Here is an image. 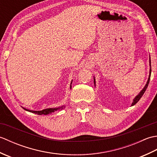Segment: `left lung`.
<instances>
[{
  "mask_svg": "<svg viewBox=\"0 0 157 157\" xmlns=\"http://www.w3.org/2000/svg\"><path fill=\"white\" fill-rule=\"evenodd\" d=\"M150 66H151V69H150V75H149V78H148V82H147V83H146V84L144 86V88L142 89V90L139 93L138 95H137V96H136V98L134 99V101H133V102H132V106L136 105V103H137L139 101V100L142 98V96H143V94H144L145 91L146 90V88H148V86L149 82H150V79H151V59H150ZM94 84H95V79L94 80Z\"/></svg>",
  "mask_w": 157,
  "mask_h": 157,
  "instance_id": "8db88e82",
  "label": "left lung"
}]
</instances>
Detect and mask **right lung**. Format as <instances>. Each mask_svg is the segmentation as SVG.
<instances>
[{
    "label": "right lung",
    "mask_w": 157,
    "mask_h": 157,
    "mask_svg": "<svg viewBox=\"0 0 157 157\" xmlns=\"http://www.w3.org/2000/svg\"><path fill=\"white\" fill-rule=\"evenodd\" d=\"M72 83V82H71ZM64 108V106H61V107H58V108H55V109H44V110H42V111H31V110H29V109H26L25 108H23V109L26 110V111H28L29 112H31L33 113H36V114L38 115H48L49 113H51L55 112V111H57V110H61Z\"/></svg>",
    "instance_id": "obj_1"
}]
</instances>
